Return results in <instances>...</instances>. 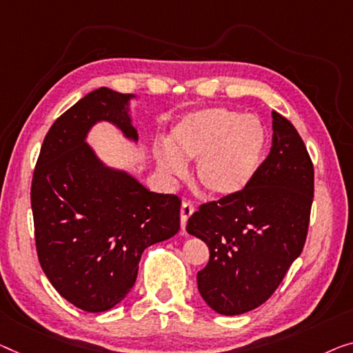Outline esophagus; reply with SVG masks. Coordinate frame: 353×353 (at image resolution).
Instances as JSON below:
<instances>
[{"label":"esophagus","instance_id":"esophagus-1","mask_svg":"<svg viewBox=\"0 0 353 353\" xmlns=\"http://www.w3.org/2000/svg\"><path fill=\"white\" fill-rule=\"evenodd\" d=\"M194 212V206L190 203V201H183L182 206H181V227L182 230L185 228L187 225V220L190 215Z\"/></svg>","mask_w":353,"mask_h":353}]
</instances>
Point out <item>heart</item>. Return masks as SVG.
I'll list each match as a JSON object with an SVG mask.
<instances>
[{
  "mask_svg": "<svg viewBox=\"0 0 353 353\" xmlns=\"http://www.w3.org/2000/svg\"><path fill=\"white\" fill-rule=\"evenodd\" d=\"M266 130L255 115L228 108L192 112L174 125L170 147L159 152L161 171L182 176L196 159L198 185L214 198H230L250 185L266 152Z\"/></svg>",
  "mask_w": 353,
  "mask_h": 353,
  "instance_id": "heart-1",
  "label": "heart"
}]
</instances>
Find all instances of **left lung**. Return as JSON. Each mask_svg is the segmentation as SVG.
<instances>
[{
  "label": "left lung",
  "mask_w": 353,
  "mask_h": 353,
  "mask_svg": "<svg viewBox=\"0 0 353 353\" xmlns=\"http://www.w3.org/2000/svg\"><path fill=\"white\" fill-rule=\"evenodd\" d=\"M272 145L249 187L199 206L187 231L209 247L198 290L215 312L261 306L281 285L306 243L314 165L301 136L272 110Z\"/></svg>",
  "instance_id": "1"
}]
</instances>
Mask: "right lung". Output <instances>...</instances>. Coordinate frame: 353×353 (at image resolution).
Here are the masks:
<instances>
[{
	"mask_svg": "<svg viewBox=\"0 0 353 353\" xmlns=\"http://www.w3.org/2000/svg\"><path fill=\"white\" fill-rule=\"evenodd\" d=\"M131 98L101 87L61 114L46 134L31 182L42 271L66 301L87 312L122 301L143 252L181 228V198L147 190L128 172L108 168L85 143L101 120L138 141Z\"/></svg>",
	"mask_w": 353,
	"mask_h": 353,
	"instance_id": "obj_1",
	"label": "right lung"
}]
</instances>
